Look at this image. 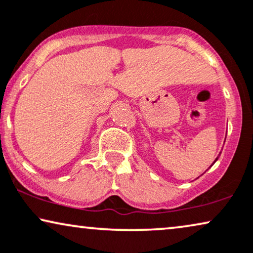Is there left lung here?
<instances>
[{
	"label": "left lung",
	"instance_id": "1",
	"mask_svg": "<svg viewBox=\"0 0 253 253\" xmlns=\"http://www.w3.org/2000/svg\"><path fill=\"white\" fill-rule=\"evenodd\" d=\"M216 160H217V158H216ZM216 160H215V161H216Z\"/></svg>",
	"mask_w": 253,
	"mask_h": 253
}]
</instances>
